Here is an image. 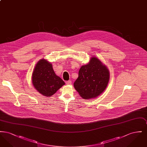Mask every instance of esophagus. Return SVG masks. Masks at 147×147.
<instances>
[{
	"instance_id": "34e87169",
	"label": "esophagus",
	"mask_w": 147,
	"mask_h": 147,
	"mask_svg": "<svg viewBox=\"0 0 147 147\" xmlns=\"http://www.w3.org/2000/svg\"><path fill=\"white\" fill-rule=\"evenodd\" d=\"M65 83H66L67 85H70V84H71V82L70 80H68V81H67L65 82Z\"/></svg>"
}]
</instances>
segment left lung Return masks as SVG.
Returning a JSON list of instances; mask_svg holds the SVG:
<instances>
[{"instance_id": "1", "label": "left lung", "mask_w": 147, "mask_h": 147, "mask_svg": "<svg viewBox=\"0 0 147 147\" xmlns=\"http://www.w3.org/2000/svg\"><path fill=\"white\" fill-rule=\"evenodd\" d=\"M110 73L106 66L95 57H91L88 64L81 67L74 86L84 99L96 98L106 88Z\"/></svg>"}]
</instances>
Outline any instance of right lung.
<instances>
[{
  "mask_svg": "<svg viewBox=\"0 0 147 147\" xmlns=\"http://www.w3.org/2000/svg\"><path fill=\"white\" fill-rule=\"evenodd\" d=\"M32 76L35 89L47 97L55 94L65 84L63 80L55 74L52 64L45 59H41L36 64Z\"/></svg>",
  "mask_w": 147,
  "mask_h": 147,
  "instance_id": "1",
  "label": "right lung"
}]
</instances>
